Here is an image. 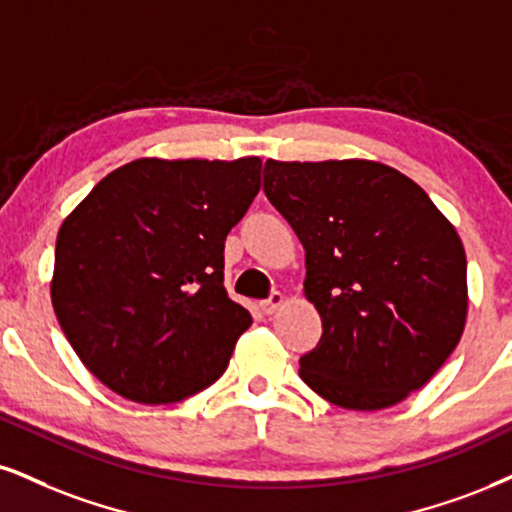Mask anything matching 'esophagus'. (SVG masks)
I'll return each instance as SVG.
<instances>
[{
  "label": "esophagus",
  "mask_w": 512,
  "mask_h": 512,
  "mask_svg": "<svg viewBox=\"0 0 512 512\" xmlns=\"http://www.w3.org/2000/svg\"><path fill=\"white\" fill-rule=\"evenodd\" d=\"M282 304H285V296H282L280 292H273V294H270V299L261 301V311L270 315V313H275Z\"/></svg>",
  "instance_id": "1"
}]
</instances>
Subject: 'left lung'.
<instances>
[{
  "label": "left lung",
  "instance_id": "left-lung-1",
  "mask_svg": "<svg viewBox=\"0 0 512 512\" xmlns=\"http://www.w3.org/2000/svg\"><path fill=\"white\" fill-rule=\"evenodd\" d=\"M263 192L306 251L323 337L301 356L315 394L382 410L451 356L468 318V261L427 192L377 161H266Z\"/></svg>",
  "mask_w": 512,
  "mask_h": 512
}]
</instances>
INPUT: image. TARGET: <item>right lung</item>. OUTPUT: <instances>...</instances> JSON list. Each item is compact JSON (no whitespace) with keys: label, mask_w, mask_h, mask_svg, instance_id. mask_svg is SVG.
Instances as JSON below:
<instances>
[{"label":"right lung","mask_w":512,"mask_h":512,"mask_svg":"<svg viewBox=\"0 0 512 512\" xmlns=\"http://www.w3.org/2000/svg\"><path fill=\"white\" fill-rule=\"evenodd\" d=\"M261 189V159H137L63 220L52 304L85 368L123 399L211 387L251 315L223 287L225 237Z\"/></svg>","instance_id":"1"}]
</instances>
